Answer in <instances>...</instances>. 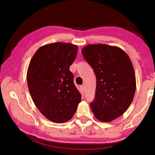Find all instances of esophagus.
<instances>
[{
    "label": "esophagus",
    "instance_id": "obj_1",
    "mask_svg": "<svg viewBox=\"0 0 155 155\" xmlns=\"http://www.w3.org/2000/svg\"><path fill=\"white\" fill-rule=\"evenodd\" d=\"M80 91L81 93H84V86H83V85H82V86H80Z\"/></svg>",
    "mask_w": 155,
    "mask_h": 155
}]
</instances>
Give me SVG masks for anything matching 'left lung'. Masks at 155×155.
Returning <instances> with one entry per match:
<instances>
[{"instance_id":"1","label":"left lung","mask_w":155,"mask_h":155,"mask_svg":"<svg viewBox=\"0 0 155 155\" xmlns=\"http://www.w3.org/2000/svg\"><path fill=\"white\" fill-rule=\"evenodd\" d=\"M81 52L97 78L92 111L101 121L113 120L127 110L135 93L136 77L130 59L121 48L107 45H88Z\"/></svg>"}]
</instances>
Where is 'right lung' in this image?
Segmentation results:
<instances>
[{
	"label": "right lung",
	"instance_id": "obj_1",
	"mask_svg": "<svg viewBox=\"0 0 155 155\" xmlns=\"http://www.w3.org/2000/svg\"><path fill=\"white\" fill-rule=\"evenodd\" d=\"M78 52L77 45L54 42L39 48L27 71L29 92L36 107L49 120L63 123L72 118L81 94L69 70Z\"/></svg>",
	"mask_w": 155,
	"mask_h": 155
}]
</instances>
